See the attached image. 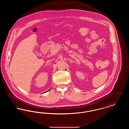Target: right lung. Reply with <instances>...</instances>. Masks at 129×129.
I'll list each match as a JSON object with an SVG mask.
<instances>
[{
	"instance_id": "right-lung-1",
	"label": "right lung",
	"mask_w": 129,
	"mask_h": 129,
	"mask_svg": "<svg viewBox=\"0 0 129 129\" xmlns=\"http://www.w3.org/2000/svg\"><path fill=\"white\" fill-rule=\"evenodd\" d=\"M50 89H49V90H48V91H49V90H50Z\"/></svg>"
}]
</instances>
